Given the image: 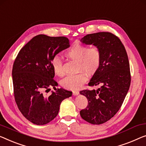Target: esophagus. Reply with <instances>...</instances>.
Here are the masks:
<instances>
[{"label": "esophagus", "mask_w": 146, "mask_h": 146, "mask_svg": "<svg viewBox=\"0 0 146 146\" xmlns=\"http://www.w3.org/2000/svg\"><path fill=\"white\" fill-rule=\"evenodd\" d=\"M79 94V91H77V90H74V91H73V94L74 96H77V95H78Z\"/></svg>", "instance_id": "1"}]
</instances>
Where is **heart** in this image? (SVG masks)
<instances>
[{
  "label": "heart",
  "instance_id": "heart-1",
  "mask_svg": "<svg viewBox=\"0 0 146 146\" xmlns=\"http://www.w3.org/2000/svg\"><path fill=\"white\" fill-rule=\"evenodd\" d=\"M66 56L69 59L77 62V70L82 71L74 75H69L61 81V85L64 88L75 90L80 88L87 80V76L93 75L99 69L102 61V52L97 46L88 47L81 44H75L66 52ZM54 73L60 77H64L62 60L57 56L52 61Z\"/></svg>",
  "mask_w": 146,
  "mask_h": 146
}]
</instances>
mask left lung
<instances>
[{"label":"left lung","instance_id":"8db88e82","mask_svg":"<svg viewBox=\"0 0 146 146\" xmlns=\"http://www.w3.org/2000/svg\"><path fill=\"white\" fill-rule=\"evenodd\" d=\"M82 43L99 47L102 61L88 85H101L98 90H82L88 106L80 111L84 120L100 125L111 119L121 108L131 81L130 64L125 48L116 35L110 32L88 34L80 39Z\"/></svg>","mask_w":146,"mask_h":146}]
</instances>
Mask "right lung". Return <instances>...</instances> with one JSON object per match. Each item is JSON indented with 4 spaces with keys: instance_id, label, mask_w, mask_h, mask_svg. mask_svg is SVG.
Returning a JSON list of instances; mask_svg holds the SVG:
<instances>
[{
    "instance_id": "1",
    "label": "right lung",
    "mask_w": 146,
    "mask_h": 146,
    "mask_svg": "<svg viewBox=\"0 0 146 146\" xmlns=\"http://www.w3.org/2000/svg\"><path fill=\"white\" fill-rule=\"evenodd\" d=\"M65 36H34L20 50L14 62L12 79L17 108L28 121L37 125L48 123L57 116L61 102L72 92L56 88L52 59L69 47ZM53 87L56 91L47 97L45 92Z\"/></svg>"
}]
</instances>
